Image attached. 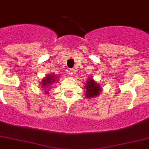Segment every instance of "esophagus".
Here are the masks:
<instances>
[{
    "mask_svg": "<svg viewBox=\"0 0 149 149\" xmlns=\"http://www.w3.org/2000/svg\"><path fill=\"white\" fill-rule=\"evenodd\" d=\"M69 74L70 77H73L75 74V70L74 69H70L69 71Z\"/></svg>",
    "mask_w": 149,
    "mask_h": 149,
    "instance_id": "34e87169",
    "label": "esophagus"
}]
</instances>
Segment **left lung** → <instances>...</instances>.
Masks as SVG:
<instances>
[{
	"label": "left lung",
	"mask_w": 149,
	"mask_h": 149,
	"mask_svg": "<svg viewBox=\"0 0 149 149\" xmlns=\"http://www.w3.org/2000/svg\"><path fill=\"white\" fill-rule=\"evenodd\" d=\"M84 88L86 89L85 96L88 99L95 98L100 95V92L102 91L101 86L97 83L95 80L92 78H88L84 85Z\"/></svg>",
	"instance_id": "left-lung-1"
}]
</instances>
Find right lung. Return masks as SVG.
I'll use <instances>...</instances> for the list:
<instances>
[{
	"label": "right lung",
	"mask_w": 149,
	"mask_h": 149,
	"mask_svg": "<svg viewBox=\"0 0 149 149\" xmlns=\"http://www.w3.org/2000/svg\"><path fill=\"white\" fill-rule=\"evenodd\" d=\"M56 79H57V76L55 74H52V73L46 75V77H43L40 84V86L42 89L45 91L44 92L46 94L49 93V89L51 88V85L54 84V83H55V81L57 80Z\"/></svg>",
	"instance_id": "obj_1"
}]
</instances>
